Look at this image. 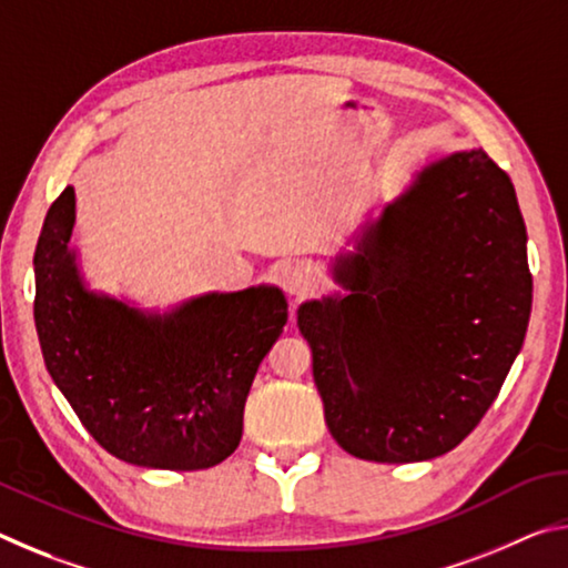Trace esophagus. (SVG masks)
<instances>
[{
    "instance_id": "34e87169",
    "label": "esophagus",
    "mask_w": 568,
    "mask_h": 568,
    "mask_svg": "<svg viewBox=\"0 0 568 568\" xmlns=\"http://www.w3.org/2000/svg\"><path fill=\"white\" fill-rule=\"evenodd\" d=\"M281 285L287 295H305L313 291L315 285V273L303 263H293L283 267L281 273Z\"/></svg>"
}]
</instances>
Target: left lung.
I'll use <instances>...</instances> for the list:
<instances>
[{"mask_svg":"<svg viewBox=\"0 0 568 568\" xmlns=\"http://www.w3.org/2000/svg\"><path fill=\"white\" fill-rule=\"evenodd\" d=\"M333 275L351 295L297 311L333 438L378 464L448 454L491 408L531 315L511 178L484 150L434 162Z\"/></svg>","mask_w":568,"mask_h":568,"instance_id":"8db88e82","label":"left lung"}]
</instances>
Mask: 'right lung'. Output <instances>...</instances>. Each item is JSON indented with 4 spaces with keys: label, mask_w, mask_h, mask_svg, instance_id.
Returning <instances> with one entry per match:
<instances>
[{
    "label": "right lung",
    "mask_w": 568,
    "mask_h": 568,
    "mask_svg": "<svg viewBox=\"0 0 568 568\" xmlns=\"http://www.w3.org/2000/svg\"><path fill=\"white\" fill-rule=\"evenodd\" d=\"M74 190L44 217L34 250V323L52 381L120 460L200 470L243 438L257 365L287 321L277 287L213 293L172 315H142L88 293L70 250Z\"/></svg>",
    "instance_id": "1"
}]
</instances>
